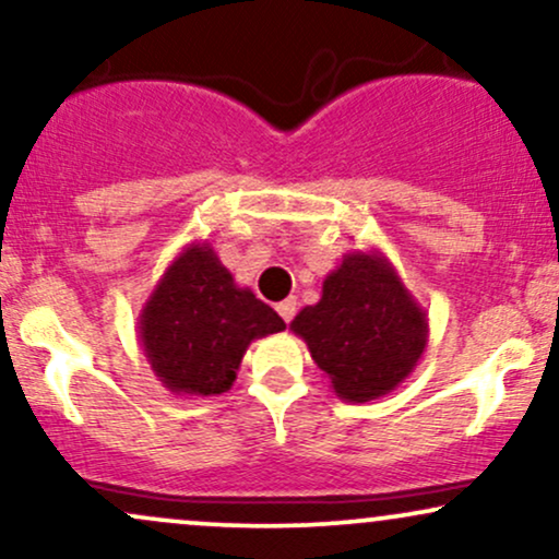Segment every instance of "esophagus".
<instances>
[{"label": "esophagus", "instance_id": "obj_1", "mask_svg": "<svg viewBox=\"0 0 559 559\" xmlns=\"http://www.w3.org/2000/svg\"><path fill=\"white\" fill-rule=\"evenodd\" d=\"M275 310H278V316L286 320H292L294 318V312H297V299L294 297H288V299H284V301H278V305H275Z\"/></svg>", "mask_w": 559, "mask_h": 559}]
</instances>
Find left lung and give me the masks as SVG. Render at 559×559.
Here are the masks:
<instances>
[{"label": "left lung", "instance_id": "1", "mask_svg": "<svg viewBox=\"0 0 559 559\" xmlns=\"http://www.w3.org/2000/svg\"><path fill=\"white\" fill-rule=\"evenodd\" d=\"M310 349L338 400L362 404L394 391L428 344L426 310L378 249L346 252L316 305L288 325Z\"/></svg>", "mask_w": 559, "mask_h": 559}]
</instances>
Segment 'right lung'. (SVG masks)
Returning <instances> with one entry per match:
<instances>
[{
  "label": "right lung",
  "mask_w": 559,
  "mask_h": 559,
  "mask_svg": "<svg viewBox=\"0 0 559 559\" xmlns=\"http://www.w3.org/2000/svg\"><path fill=\"white\" fill-rule=\"evenodd\" d=\"M286 323L234 275L207 241H194L165 267L139 316L146 362L173 394L213 396L234 386L243 352Z\"/></svg>",
  "instance_id": "obj_1"
}]
</instances>
